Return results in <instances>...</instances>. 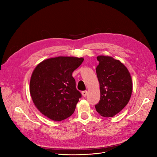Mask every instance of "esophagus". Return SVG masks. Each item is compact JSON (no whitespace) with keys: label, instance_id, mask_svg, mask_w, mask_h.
Instances as JSON below:
<instances>
[{"label":"esophagus","instance_id":"34e87169","mask_svg":"<svg viewBox=\"0 0 157 157\" xmlns=\"http://www.w3.org/2000/svg\"><path fill=\"white\" fill-rule=\"evenodd\" d=\"M87 94H88V92L86 91V90H85V91H82V95L83 97H86Z\"/></svg>","mask_w":157,"mask_h":157}]
</instances>
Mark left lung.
Instances as JSON below:
<instances>
[{"label":"left lung","mask_w":157,"mask_h":157,"mask_svg":"<svg viewBox=\"0 0 157 157\" xmlns=\"http://www.w3.org/2000/svg\"><path fill=\"white\" fill-rule=\"evenodd\" d=\"M96 74L99 82L100 99L95 105L96 111L104 117H113L124 108L132 92L129 71L119 60L99 56Z\"/></svg>","instance_id":"8db88e82"}]
</instances>
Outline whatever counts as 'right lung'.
<instances>
[{
    "label": "right lung",
    "mask_w": 157,
    "mask_h": 157,
    "mask_svg": "<svg viewBox=\"0 0 157 157\" xmlns=\"http://www.w3.org/2000/svg\"><path fill=\"white\" fill-rule=\"evenodd\" d=\"M83 61L82 58L59 56L44 60L35 67L31 77L30 94L42 114L55 121L72 115L82 97L72 73Z\"/></svg>",
    "instance_id": "right-lung-1"
}]
</instances>
